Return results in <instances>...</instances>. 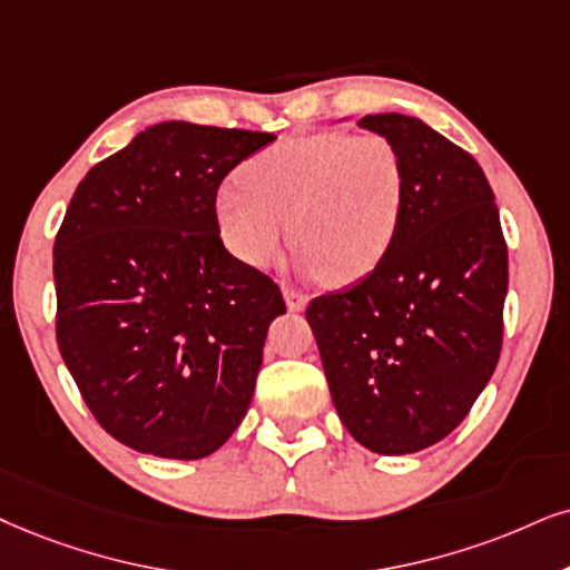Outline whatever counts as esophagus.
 Returning <instances> with one entry per match:
<instances>
[{"instance_id": "obj_1", "label": "esophagus", "mask_w": 570, "mask_h": 570, "mask_svg": "<svg viewBox=\"0 0 570 570\" xmlns=\"http://www.w3.org/2000/svg\"><path fill=\"white\" fill-rule=\"evenodd\" d=\"M284 299H286V307H289L292 313H299V309H305V305H307L305 294L297 289H289V286L284 289Z\"/></svg>"}]
</instances>
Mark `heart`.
<instances>
[{
	"label": "heart",
	"mask_w": 570,
	"mask_h": 570,
	"mask_svg": "<svg viewBox=\"0 0 570 570\" xmlns=\"http://www.w3.org/2000/svg\"><path fill=\"white\" fill-rule=\"evenodd\" d=\"M405 170L379 134L286 136L220 186L215 220L223 244L252 268L276 263L292 228L299 265L336 284L365 278L392 247Z\"/></svg>",
	"instance_id": "b5f03b06"
}]
</instances>
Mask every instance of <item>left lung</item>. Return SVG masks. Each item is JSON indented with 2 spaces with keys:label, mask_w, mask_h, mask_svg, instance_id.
Segmentation results:
<instances>
[{
  "label": "left lung",
  "mask_w": 570,
  "mask_h": 570,
  "mask_svg": "<svg viewBox=\"0 0 570 570\" xmlns=\"http://www.w3.org/2000/svg\"><path fill=\"white\" fill-rule=\"evenodd\" d=\"M405 170L400 228L376 268L307 305L331 400L379 455L426 450L460 426L502 350L508 244L492 186L423 120L365 115Z\"/></svg>",
  "instance_id": "left-lung-1"
}]
</instances>
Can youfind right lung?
Listing matches in <instances>:
<instances>
[{
  "mask_svg": "<svg viewBox=\"0 0 570 570\" xmlns=\"http://www.w3.org/2000/svg\"><path fill=\"white\" fill-rule=\"evenodd\" d=\"M273 139L149 126L86 173L57 232V347L99 426L144 455L207 458L247 415L286 305L223 247L215 197Z\"/></svg>",
  "mask_w": 570,
  "mask_h": 570,
  "instance_id": "right-lung-1",
  "label": "right lung"
}]
</instances>
